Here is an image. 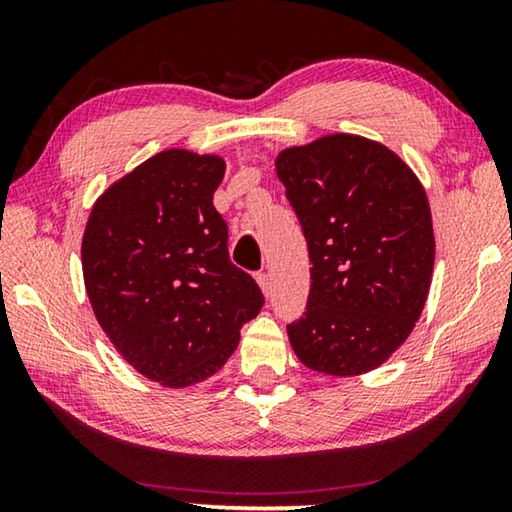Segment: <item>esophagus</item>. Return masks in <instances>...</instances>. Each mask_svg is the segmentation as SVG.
I'll return each instance as SVG.
<instances>
[{
  "label": "esophagus",
  "mask_w": 512,
  "mask_h": 512,
  "mask_svg": "<svg viewBox=\"0 0 512 512\" xmlns=\"http://www.w3.org/2000/svg\"><path fill=\"white\" fill-rule=\"evenodd\" d=\"M257 284H259V289H262L264 296H271L273 284H271V277H268V273H257Z\"/></svg>",
  "instance_id": "1"
}]
</instances>
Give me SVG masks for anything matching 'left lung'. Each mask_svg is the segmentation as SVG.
<instances>
[{
  "mask_svg": "<svg viewBox=\"0 0 512 512\" xmlns=\"http://www.w3.org/2000/svg\"><path fill=\"white\" fill-rule=\"evenodd\" d=\"M275 171L305 232L311 289L287 325L296 357L332 377L379 368L409 339L429 296L436 239L418 176L350 133L291 146Z\"/></svg>",
  "mask_w": 512,
  "mask_h": 512,
  "instance_id": "1",
  "label": "left lung"
}]
</instances>
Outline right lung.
Returning <instances> with one entry per match:
<instances>
[{"mask_svg":"<svg viewBox=\"0 0 512 512\" xmlns=\"http://www.w3.org/2000/svg\"><path fill=\"white\" fill-rule=\"evenodd\" d=\"M225 160L187 149L153 155L92 205L81 264L94 316L146 379L187 388L212 377L264 305L230 262L214 210Z\"/></svg>","mask_w":512,"mask_h":512,"instance_id":"1","label":"right lung"}]
</instances>
